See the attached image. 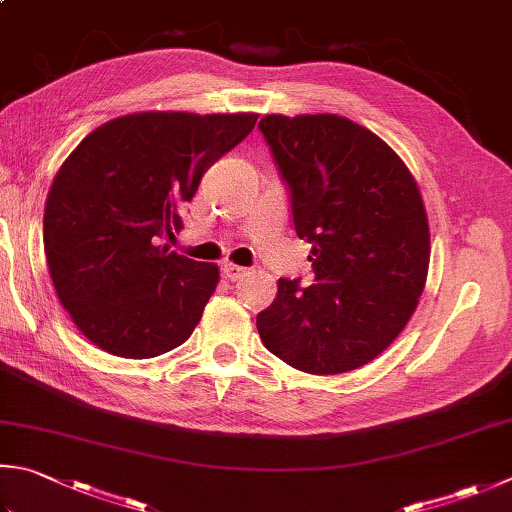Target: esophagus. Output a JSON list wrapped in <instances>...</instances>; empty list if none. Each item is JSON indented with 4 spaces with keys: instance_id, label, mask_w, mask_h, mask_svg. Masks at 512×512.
<instances>
[{
    "instance_id": "obj_1",
    "label": "esophagus",
    "mask_w": 512,
    "mask_h": 512,
    "mask_svg": "<svg viewBox=\"0 0 512 512\" xmlns=\"http://www.w3.org/2000/svg\"><path fill=\"white\" fill-rule=\"evenodd\" d=\"M223 274L225 278H229V281H240L247 274V267H240V265H234V263H225L223 265Z\"/></svg>"
}]
</instances>
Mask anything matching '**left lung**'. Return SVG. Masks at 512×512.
Returning a JSON list of instances; mask_svg holds the SVG:
<instances>
[{"mask_svg":"<svg viewBox=\"0 0 512 512\" xmlns=\"http://www.w3.org/2000/svg\"><path fill=\"white\" fill-rule=\"evenodd\" d=\"M258 129L314 269L310 287L278 281L256 316L260 341L310 374L361 368L397 339L426 285L430 229L417 182L379 136L341 115H265Z\"/></svg>","mask_w":512,"mask_h":512,"instance_id":"left-lung-1","label":"left lung"}]
</instances>
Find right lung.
<instances>
[{"instance_id": "right-lung-1", "label": "right lung", "mask_w": 512, "mask_h": 512, "mask_svg": "<svg viewBox=\"0 0 512 512\" xmlns=\"http://www.w3.org/2000/svg\"><path fill=\"white\" fill-rule=\"evenodd\" d=\"M256 113H133L89 133L57 171L44 211L55 292L86 339L124 359L185 343L218 267L160 247L205 171L243 142Z\"/></svg>"}]
</instances>
